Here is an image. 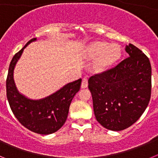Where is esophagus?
<instances>
[{
  "instance_id": "esophagus-1",
  "label": "esophagus",
  "mask_w": 158,
  "mask_h": 158,
  "mask_svg": "<svg viewBox=\"0 0 158 158\" xmlns=\"http://www.w3.org/2000/svg\"><path fill=\"white\" fill-rule=\"evenodd\" d=\"M88 78L87 77H84L82 79V82H81V88L82 89H85V88L88 87Z\"/></svg>"
}]
</instances>
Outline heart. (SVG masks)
I'll return each mask as SVG.
<instances>
[{
	"mask_svg": "<svg viewBox=\"0 0 158 158\" xmlns=\"http://www.w3.org/2000/svg\"><path fill=\"white\" fill-rule=\"evenodd\" d=\"M88 54L91 58H99L94 65V69L97 73L107 70L121 56V50L115 44L109 45L104 42H96L89 46Z\"/></svg>",
	"mask_w": 158,
	"mask_h": 158,
	"instance_id": "obj_1",
	"label": "heart"
}]
</instances>
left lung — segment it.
<instances>
[{
    "label": "left lung",
    "instance_id": "1",
    "mask_svg": "<svg viewBox=\"0 0 158 158\" xmlns=\"http://www.w3.org/2000/svg\"><path fill=\"white\" fill-rule=\"evenodd\" d=\"M129 57L89 79L96 120L106 129L123 131L135 123L151 96V65L138 47L126 46Z\"/></svg>",
    "mask_w": 158,
    "mask_h": 158
}]
</instances>
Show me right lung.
Masks as SVG:
<instances>
[{
	"label": "right lung",
	"instance_id": "right-lung-1",
	"mask_svg": "<svg viewBox=\"0 0 158 158\" xmlns=\"http://www.w3.org/2000/svg\"><path fill=\"white\" fill-rule=\"evenodd\" d=\"M35 40V38L27 42L11 61L6 80L7 99L12 113L24 127L35 133L50 135L58 131L66 121L69 105L80 89L81 79L67 84L51 96L40 100H31L20 94L14 82V68L23 49Z\"/></svg>",
	"mask_w": 158,
	"mask_h": 158
}]
</instances>
